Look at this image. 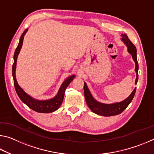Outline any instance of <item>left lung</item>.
I'll use <instances>...</instances> for the list:
<instances>
[{
  "label": "left lung",
  "mask_w": 154,
  "mask_h": 154,
  "mask_svg": "<svg viewBox=\"0 0 154 154\" xmlns=\"http://www.w3.org/2000/svg\"><path fill=\"white\" fill-rule=\"evenodd\" d=\"M122 41L127 47L128 52L132 56V58L135 62V72H136L137 77L135 80V84L137 85L138 82V71H139V64H138L137 58V49L132 43L129 40L128 37L125 34H122ZM83 90H84L85 99L88 107L94 113L99 115V116L109 117L116 116L123 112L129 104L133 99L135 92H136V88L132 91L128 97H127L125 100L118 103H114L111 104H105L100 102H98L93 97L90 91L88 88L86 83L84 82L83 85Z\"/></svg>",
  "instance_id": "8db88e82"
}]
</instances>
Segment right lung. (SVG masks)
Returning a JSON list of instances; mask_svg holds the SVG:
<instances>
[{
	"label": "right lung",
	"mask_w": 154,
	"mask_h": 154,
	"mask_svg": "<svg viewBox=\"0 0 154 154\" xmlns=\"http://www.w3.org/2000/svg\"><path fill=\"white\" fill-rule=\"evenodd\" d=\"M27 31L28 29L25 30L24 32L22 33V36H20V42L18 43V45L16 49H15L14 56V62L12 66V75L13 78H14L15 89V91H16L17 96H19V98H20V100L31 109L38 112V113H51V112L56 111L57 109L60 107V106L61 105L64 99L65 90H66L68 85L70 84V83L73 80V79L75 77V75H71V76L67 77L66 79L64 81L63 83H62L60 88H59V90L58 93H57V94L53 98L48 99V100H37V99L34 98L29 94H28L20 86L19 84H18L16 79V77H15V70H16L17 57L20 54L21 48H22V47L24 35H26V33L27 32Z\"/></svg>",
	"instance_id": "1"
}]
</instances>
